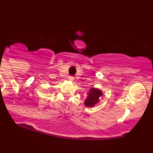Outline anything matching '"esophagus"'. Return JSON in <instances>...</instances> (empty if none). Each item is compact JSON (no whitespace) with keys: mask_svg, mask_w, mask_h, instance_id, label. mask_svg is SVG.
Returning <instances> with one entry per match:
<instances>
[{"mask_svg":"<svg viewBox=\"0 0 153 153\" xmlns=\"http://www.w3.org/2000/svg\"><path fill=\"white\" fill-rule=\"evenodd\" d=\"M69 79L70 81H74V76H69Z\"/></svg>","mask_w":153,"mask_h":153,"instance_id":"obj_1","label":"esophagus"}]
</instances>
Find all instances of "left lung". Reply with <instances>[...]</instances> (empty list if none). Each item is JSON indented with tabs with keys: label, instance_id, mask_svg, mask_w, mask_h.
<instances>
[{
	"label": "left lung",
	"instance_id": "8db88e82",
	"mask_svg": "<svg viewBox=\"0 0 153 153\" xmlns=\"http://www.w3.org/2000/svg\"><path fill=\"white\" fill-rule=\"evenodd\" d=\"M102 95V92L98 88H92L90 89L88 95L84 101L85 105L88 107H93L99 101V97Z\"/></svg>",
	"mask_w": 153,
	"mask_h": 153
}]
</instances>
